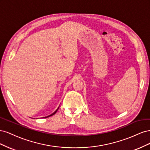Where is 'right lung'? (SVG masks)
Masks as SVG:
<instances>
[{"instance_id":"right-lung-1","label":"right lung","mask_w":150,"mask_h":150,"mask_svg":"<svg viewBox=\"0 0 150 150\" xmlns=\"http://www.w3.org/2000/svg\"><path fill=\"white\" fill-rule=\"evenodd\" d=\"M58 109H59V108H57V110H56V111L55 112H53L52 115H49V116H47V117H49V116H52V115H54V114H55V113H56V112H57V111L58 110Z\"/></svg>"}]
</instances>
